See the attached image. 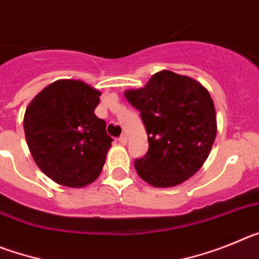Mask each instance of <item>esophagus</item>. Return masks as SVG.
Here are the masks:
<instances>
[{"label": "esophagus", "instance_id": "34e87169", "mask_svg": "<svg viewBox=\"0 0 259 259\" xmlns=\"http://www.w3.org/2000/svg\"><path fill=\"white\" fill-rule=\"evenodd\" d=\"M118 141L120 145H125V144H127V137H125L124 135H122L120 137H118Z\"/></svg>", "mask_w": 259, "mask_h": 259}]
</instances>
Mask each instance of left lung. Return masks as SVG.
Here are the masks:
<instances>
[{
	"label": "left lung",
	"mask_w": 259,
	"mask_h": 259,
	"mask_svg": "<svg viewBox=\"0 0 259 259\" xmlns=\"http://www.w3.org/2000/svg\"><path fill=\"white\" fill-rule=\"evenodd\" d=\"M124 95L140 111L148 134V152L135 159L141 179L166 188L197 172L217 136L214 104L206 88L191 77L163 70L144 88Z\"/></svg>",
	"instance_id": "left-lung-1"
}]
</instances>
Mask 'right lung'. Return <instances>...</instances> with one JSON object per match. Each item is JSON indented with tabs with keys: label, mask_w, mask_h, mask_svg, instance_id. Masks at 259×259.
I'll return each instance as SVG.
<instances>
[{
	"label": "right lung",
	"mask_w": 259,
	"mask_h": 259,
	"mask_svg": "<svg viewBox=\"0 0 259 259\" xmlns=\"http://www.w3.org/2000/svg\"><path fill=\"white\" fill-rule=\"evenodd\" d=\"M101 92L79 80H57L32 100L24 114L29 152L40 170L71 188L98 178L113 139L95 115Z\"/></svg>",
	"instance_id": "1"
}]
</instances>
